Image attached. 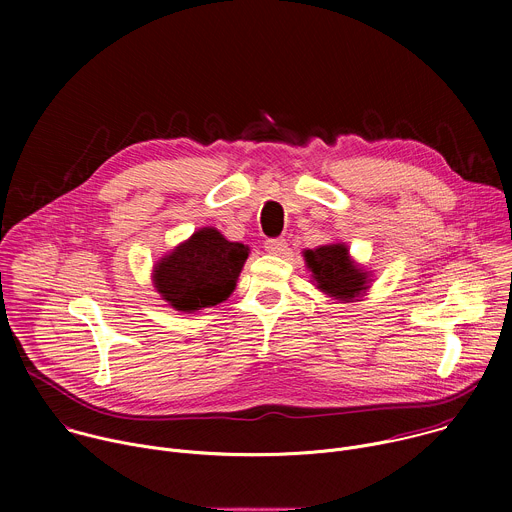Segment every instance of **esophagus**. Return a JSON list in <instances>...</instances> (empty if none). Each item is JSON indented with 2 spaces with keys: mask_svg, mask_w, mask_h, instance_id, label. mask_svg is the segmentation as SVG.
I'll list each match as a JSON object with an SVG mask.
<instances>
[{
  "mask_svg": "<svg viewBox=\"0 0 512 512\" xmlns=\"http://www.w3.org/2000/svg\"><path fill=\"white\" fill-rule=\"evenodd\" d=\"M287 249V243H285V239H267L265 241V251H269V253H275V255H281L283 251Z\"/></svg>",
  "mask_w": 512,
  "mask_h": 512,
  "instance_id": "obj_1",
  "label": "esophagus"
}]
</instances>
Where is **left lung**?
Returning a JSON list of instances; mask_svg holds the SVG:
<instances>
[{
  "instance_id": "left-lung-1",
  "label": "left lung",
  "mask_w": 512,
  "mask_h": 512,
  "mask_svg": "<svg viewBox=\"0 0 512 512\" xmlns=\"http://www.w3.org/2000/svg\"><path fill=\"white\" fill-rule=\"evenodd\" d=\"M308 267L314 273L318 287L336 300H354L362 289H367V273L358 269L346 245L334 243L304 253Z\"/></svg>"
}]
</instances>
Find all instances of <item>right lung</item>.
Here are the masks:
<instances>
[{"instance_id":"1","label":"right lung","mask_w":512,"mask_h":512,"mask_svg":"<svg viewBox=\"0 0 512 512\" xmlns=\"http://www.w3.org/2000/svg\"><path fill=\"white\" fill-rule=\"evenodd\" d=\"M247 257L245 245L200 229L154 267V283L172 308L190 314L227 300Z\"/></svg>"}]
</instances>
